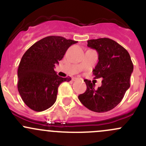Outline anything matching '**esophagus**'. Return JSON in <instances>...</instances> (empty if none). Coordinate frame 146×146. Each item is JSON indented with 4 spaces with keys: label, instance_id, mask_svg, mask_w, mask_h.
Masks as SVG:
<instances>
[{
    "label": "esophagus",
    "instance_id": "obj_1",
    "mask_svg": "<svg viewBox=\"0 0 146 146\" xmlns=\"http://www.w3.org/2000/svg\"><path fill=\"white\" fill-rule=\"evenodd\" d=\"M77 80L78 78H72V80H73V81H76V80Z\"/></svg>",
    "mask_w": 146,
    "mask_h": 146
}]
</instances>
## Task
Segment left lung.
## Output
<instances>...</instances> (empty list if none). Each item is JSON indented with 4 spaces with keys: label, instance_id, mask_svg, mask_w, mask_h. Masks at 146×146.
I'll return each mask as SVG.
<instances>
[{
    "label": "left lung",
    "instance_id": "8db88e82",
    "mask_svg": "<svg viewBox=\"0 0 146 146\" xmlns=\"http://www.w3.org/2000/svg\"><path fill=\"white\" fill-rule=\"evenodd\" d=\"M88 46L98 51L99 61L92 72L95 78L103 80L98 89L90 80H84L87 90L78 99L91 111L105 112L114 109L123 99L130 87L133 65L129 52L111 39H90Z\"/></svg>",
    "mask_w": 146,
    "mask_h": 146
}]
</instances>
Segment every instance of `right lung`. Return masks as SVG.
Listing matches in <instances>:
<instances>
[{"instance_id":"1","label":"right lung","mask_w":146,"mask_h":146,"mask_svg":"<svg viewBox=\"0 0 146 146\" xmlns=\"http://www.w3.org/2000/svg\"><path fill=\"white\" fill-rule=\"evenodd\" d=\"M77 43L59 36L43 38L27 50L17 70V89L23 102L31 110L42 111L56 100L58 88L70 77L61 78L54 70L68 48Z\"/></svg>"}]
</instances>
